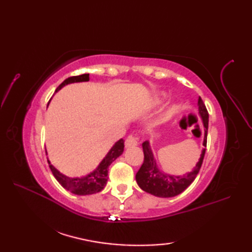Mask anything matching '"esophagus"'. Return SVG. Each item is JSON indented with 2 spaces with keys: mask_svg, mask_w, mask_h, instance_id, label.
I'll list each match as a JSON object with an SVG mask.
<instances>
[{
  "mask_svg": "<svg viewBox=\"0 0 252 252\" xmlns=\"http://www.w3.org/2000/svg\"><path fill=\"white\" fill-rule=\"evenodd\" d=\"M138 143H140V137L136 135H130L126 137L125 145H126V147H133V146L138 145Z\"/></svg>",
  "mask_w": 252,
  "mask_h": 252,
  "instance_id": "esophagus-1",
  "label": "esophagus"
}]
</instances>
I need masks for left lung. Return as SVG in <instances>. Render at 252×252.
I'll return each instance as SVG.
<instances>
[{
	"mask_svg": "<svg viewBox=\"0 0 252 252\" xmlns=\"http://www.w3.org/2000/svg\"><path fill=\"white\" fill-rule=\"evenodd\" d=\"M198 109H199V115L202 119L203 126H205L203 146L207 147L209 114L205 104H203V101L200 97L198 99ZM142 146H143V152H144V162L136 173V176H135L136 182L138 186H140L143 190H145L146 192H149V194H152L154 196L162 197V198L174 197L176 195L181 194V192H183L187 187L194 182L198 172H199V170L201 168L203 157H205V153H206V149L203 148L202 153L200 155L199 161L197 162L196 167L192 169L191 172L187 173L183 176L181 175L175 176V175L165 174V173H162L161 171H159L148 141L144 142Z\"/></svg>",
	"mask_w": 252,
	"mask_h": 252,
	"instance_id": "obj_1",
	"label": "left lung"
}]
</instances>
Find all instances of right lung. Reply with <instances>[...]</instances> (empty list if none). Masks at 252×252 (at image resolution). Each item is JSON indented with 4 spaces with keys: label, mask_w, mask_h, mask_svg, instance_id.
<instances>
[{
    "label": "right lung",
    "mask_w": 252,
    "mask_h": 252,
    "mask_svg": "<svg viewBox=\"0 0 252 252\" xmlns=\"http://www.w3.org/2000/svg\"><path fill=\"white\" fill-rule=\"evenodd\" d=\"M90 80V74L89 73H84V74H80V76H74L66 79L60 87L56 89L55 92L60 91L63 87L69 84V83H74V82H84V81H89ZM123 148H125V141L123 138L118 141L112 148L109 151V153L106 155V157L101 160V162L99 165L96 168L92 173L88 174L87 176H82V178H69V176H66L62 174L60 171H58L56 168L53 167L51 162L49 161L50 164V169L52 171L53 175L55 176V179L58 181L63 189L71 191L74 195H80V196H84V195H92L96 194V192L100 191L104 189L107 184V180H108V168L109 165L115 161V160L122 155L123 153Z\"/></svg>",
    "instance_id": "obj_1"
}]
</instances>
